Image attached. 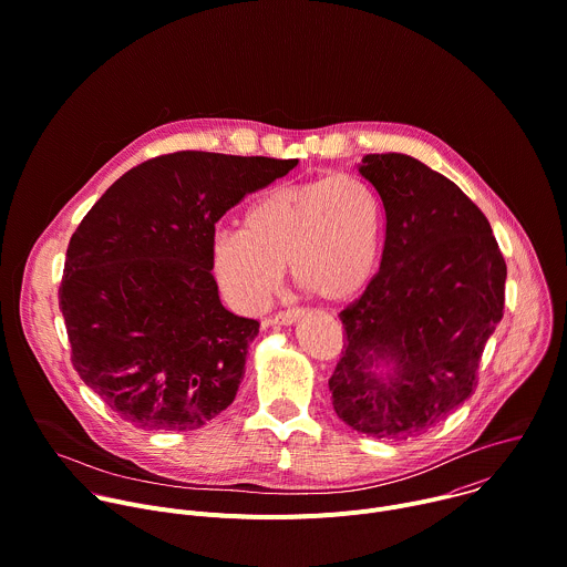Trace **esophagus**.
I'll list each match as a JSON object with an SVG mask.
<instances>
[{
	"mask_svg": "<svg viewBox=\"0 0 567 567\" xmlns=\"http://www.w3.org/2000/svg\"><path fill=\"white\" fill-rule=\"evenodd\" d=\"M302 316L300 309H289V311H278L265 320V324H293Z\"/></svg>",
	"mask_w": 567,
	"mask_h": 567,
	"instance_id": "34e87169",
	"label": "esophagus"
}]
</instances>
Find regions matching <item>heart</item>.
<instances>
[{
	"label": "heart",
	"instance_id": "b5f03b06",
	"mask_svg": "<svg viewBox=\"0 0 567 567\" xmlns=\"http://www.w3.org/2000/svg\"><path fill=\"white\" fill-rule=\"evenodd\" d=\"M381 234V200L358 175L278 184L247 209L243 231L216 234L212 265L238 311H260L287 262L302 289L344 300L369 280Z\"/></svg>",
	"mask_w": 567,
	"mask_h": 567
}]
</instances>
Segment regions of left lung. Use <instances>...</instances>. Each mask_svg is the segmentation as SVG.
Here are the masks:
<instances>
[{"instance_id": "8db88e82", "label": "left lung", "mask_w": 567, "mask_h": 567, "mask_svg": "<svg viewBox=\"0 0 567 567\" xmlns=\"http://www.w3.org/2000/svg\"><path fill=\"white\" fill-rule=\"evenodd\" d=\"M358 173L383 200L385 249L340 311L331 403L358 434L405 441L472 396L507 267L483 212L445 175L403 153H369Z\"/></svg>"}]
</instances>
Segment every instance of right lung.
<instances>
[{"label": "right lung", "instance_id": "1", "mask_svg": "<svg viewBox=\"0 0 567 567\" xmlns=\"http://www.w3.org/2000/svg\"><path fill=\"white\" fill-rule=\"evenodd\" d=\"M298 159L179 151L115 179L75 229L60 309L80 379L126 423L192 432L240 388L260 322L212 274L216 223Z\"/></svg>", "mask_w": 567, "mask_h": 567}]
</instances>
